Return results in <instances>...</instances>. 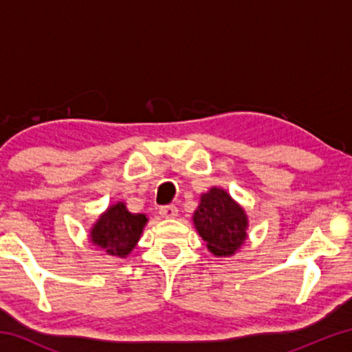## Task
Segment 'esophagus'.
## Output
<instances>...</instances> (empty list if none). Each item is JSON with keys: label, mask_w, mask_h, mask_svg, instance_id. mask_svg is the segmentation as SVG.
Here are the masks:
<instances>
[{"label": "esophagus", "mask_w": 352, "mask_h": 352, "mask_svg": "<svg viewBox=\"0 0 352 352\" xmlns=\"http://www.w3.org/2000/svg\"><path fill=\"white\" fill-rule=\"evenodd\" d=\"M177 214H178V210L174 205H164L160 208V216L164 219H174L177 217Z\"/></svg>", "instance_id": "obj_1"}]
</instances>
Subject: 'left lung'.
<instances>
[{
  "label": "left lung",
  "instance_id": "left-lung-1",
  "mask_svg": "<svg viewBox=\"0 0 352 352\" xmlns=\"http://www.w3.org/2000/svg\"><path fill=\"white\" fill-rule=\"evenodd\" d=\"M194 225L212 254L230 256L245 241L248 222L242 208L223 189L212 188L201 195Z\"/></svg>",
  "mask_w": 352,
  "mask_h": 352
}]
</instances>
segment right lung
<instances>
[{
	"mask_svg": "<svg viewBox=\"0 0 352 352\" xmlns=\"http://www.w3.org/2000/svg\"><path fill=\"white\" fill-rule=\"evenodd\" d=\"M147 222L144 214H132L124 204L110 206L91 230V242L107 254L126 258L140 241Z\"/></svg>",
	"mask_w": 352,
	"mask_h": 352,
	"instance_id": "1",
	"label": "right lung"
}]
</instances>
